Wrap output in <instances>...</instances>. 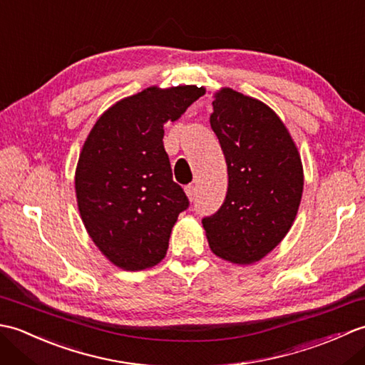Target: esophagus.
I'll list each match as a JSON object with an SVG mask.
<instances>
[{
  "instance_id": "1",
  "label": "esophagus",
  "mask_w": 365,
  "mask_h": 365,
  "mask_svg": "<svg viewBox=\"0 0 365 365\" xmlns=\"http://www.w3.org/2000/svg\"><path fill=\"white\" fill-rule=\"evenodd\" d=\"M185 192H187V196H188V199H190V200H195V197H196V192H197L196 185H195V183H190V185H187V187H185Z\"/></svg>"
}]
</instances>
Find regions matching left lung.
<instances>
[{"instance_id": "1", "label": "left lung", "mask_w": 365, "mask_h": 365, "mask_svg": "<svg viewBox=\"0 0 365 365\" xmlns=\"http://www.w3.org/2000/svg\"><path fill=\"white\" fill-rule=\"evenodd\" d=\"M210 125L227 163V195L202 220L210 250L238 265L259 262L282 242L298 213L302 165L279 115L257 98L222 88Z\"/></svg>"}]
</instances>
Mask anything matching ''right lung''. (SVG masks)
Wrapping results in <instances>:
<instances>
[{"instance_id": "right-lung-1", "label": "right lung", "mask_w": 365, "mask_h": 365, "mask_svg": "<svg viewBox=\"0 0 365 365\" xmlns=\"http://www.w3.org/2000/svg\"><path fill=\"white\" fill-rule=\"evenodd\" d=\"M204 88H147L100 115L75 170L76 202L92 242L115 267L138 271L165 259L170 230L190 202L163 145Z\"/></svg>"}]
</instances>
